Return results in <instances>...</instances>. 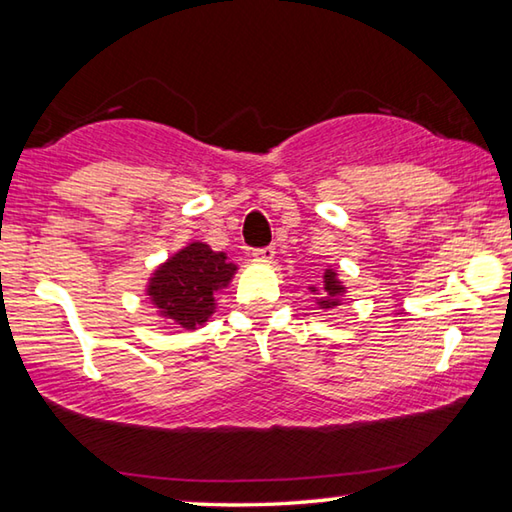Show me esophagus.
<instances>
[{
    "instance_id": "34e87169",
    "label": "esophagus",
    "mask_w": 512,
    "mask_h": 512,
    "mask_svg": "<svg viewBox=\"0 0 512 512\" xmlns=\"http://www.w3.org/2000/svg\"><path fill=\"white\" fill-rule=\"evenodd\" d=\"M273 257H275V248H257V250H253V259L255 262H262V264H268V262H273Z\"/></svg>"
}]
</instances>
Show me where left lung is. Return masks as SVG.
<instances>
[{"mask_svg":"<svg viewBox=\"0 0 512 512\" xmlns=\"http://www.w3.org/2000/svg\"><path fill=\"white\" fill-rule=\"evenodd\" d=\"M309 291L316 296V305L318 309H334L343 305V296L348 293V287L341 282L339 271L332 266H327L323 271V277H320L318 284H309Z\"/></svg>","mask_w":512,"mask_h":512,"instance_id":"left-lung-1","label":"left lung"}]
</instances>
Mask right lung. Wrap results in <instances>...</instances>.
Returning a JSON list of instances; mask_svg holds the SVG:
<instances>
[{
  "label": "right lung",
  "instance_id": "obj_1",
  "mask_svg": "<svg viewBox=\"0 0 512 512\" xmlns=\"http://www.w3.org/2000/svg\"><path fill=\"white\" fill-rule=\"evenodd\" d=\"M237 268L228 253H216L205 241H189L155 266L144 293L164 323L196 332L214 316L216 293L230 287Z\"/></svg>",
  "mask_w": 512,
  "mask_h": 512
}]
</instances>
